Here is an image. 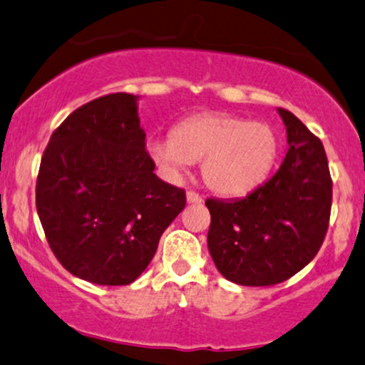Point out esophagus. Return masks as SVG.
I'll list each match as a JSON object with an SVG mask.
<instances>
[{"instance_id":"obj_1","label":"esophagus","mask_w":365,"mask_h":365,"mask_svg":"<svg viewBox=\"0 0 365 365\" xmlns=\"http://www.w3.org/2000/svg\"><path fill=\"white\" fill-rule=\"evenodd\" d=\"M186 202L187 203H202V197H200L198 193H195V191H187Z\"/></svg>"}]
</instances>
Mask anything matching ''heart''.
Returning a JSON list of instances; mask_svg holds the SVG:
<instances>
[{"mask_svg":"<svg viewBox=\"0 0 365 365\" xmlns=\"http://www.w3.org/2000/svg\"><path fill=\"white\" fill-rule=\"evenodd\" d=\"M280 143L272 125L228 113L186 118L172 137L148 144L153 162L168 179L200 163L203 182L222 197H244L257 190L275 167Z\"/></svg>","mask_w":365,"mask_h":365,"instance_id":"1","label":"heart"}]
</instances>
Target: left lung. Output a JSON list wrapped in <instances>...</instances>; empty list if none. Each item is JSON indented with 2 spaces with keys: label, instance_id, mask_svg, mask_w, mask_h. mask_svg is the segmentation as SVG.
<instances>
[{
  "label": "left lung",
  "instance_id": "left-lung-1",
  "mask_svg": "<svg viewBox=\"0 0 365 365\" xmlns=\"http://www.w3.org/2000/svg\"><path fill=\"white\" fill-rule=\"evenodd\" d=\"M289 151L272 179L244 198L205 202L207 245L215 268L238 285L285 282L319 252L329 226L332 181L320 139L287 109H277Z\"/></svg>",
  "mask_w": 365,
  "mask_h": 365
}]
</instances>
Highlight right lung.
Instances as JSON below:
<instances>
[{"label":"right lung","mask_w":365,"mask_h":365,"mask_svg":"<svg viewBox=\"0 0 365 365\" xmlns=\"http://www.w3.org/2000/svg\"><path fill=\"white\" fill-rule=\"evenodd\" d=\"M139 96L111 93L73 111L50 137L36 209L56 257L97 285L132 284L186 205L156 178L137 113Z\"/></svg>","instance_id":"obj_1"}]
</instances>
